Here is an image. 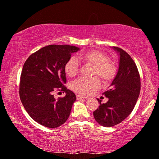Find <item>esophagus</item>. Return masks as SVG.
<instances>
[{
	"label": "esophagus",
	"mask_w": 159,
	"mask_h": 159,
	"mask_svg": "<svg viewBox=\"0 0 159 159\" xmlns=\"http://www.w3.org/2000/svg\"><path fill=\"white\" fill-rule=\"evenodd\" d=\"M76 98H77L78 100H79V99H83V98H86L87 97L84 96V95H82L77 94V95H76Z\"/></svg>",
	"instance_id": "34e87169"
}]
</instances>
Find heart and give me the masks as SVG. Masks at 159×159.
<instances>
[{"mask_svg":"<svg viewBox=\"0 0 159 159\" xmlns=\"http://www.w3.org/2000/svg\"><path fill=\"white\" fill-rule=\"evenodd\" d=\"M78 59L93 66L92 75H97L105 82H110L115 77L117 69L115 64L110 61L109 57L99 50H89L78 55ZM64 70L69 77H74L79 70V63L75 57H70L66 61ZM100 86V80L97 77H80L72 84V89L82 95H88Z\"/></svg>","mask_w":159,"mask_h":159,"instance_id":"obj_1","label":"heart"}]
</instances>
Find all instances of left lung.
Wrapping results in <instances>:
<instances>
[{
    "mask_svg": "<svg viewBox=\"0 0 159 159\" xmlns=\"http://www.w3.org/2000/svg\"><path fill=\"white\" fill-rule=\"evenodd\" d=\"M120 56L117 74L110 88L102 93L108 98L93 112L95 120L100 125L110 127L126 119L137 103L141 90L139 73L137 65L129 54L119 47H113Z\"/></svg>",
    "mask_w": 159,
    "mask_h": 159,
    "instance_id": "left-lung-1",
    "label": "left lung"
}]
</instances>
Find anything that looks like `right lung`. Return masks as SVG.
<instances>
[{
    "label": "right lung",
    "mask_w": 159,
    "mask_h": 159,
    "mask_svg": "<svg viewBox=\"0 0 159 159\" xmlns=\"http://www.w3.org/2000/svg\"><path fill=\"white\" fill-rule=\"evenodd\" d=\"M79 48L51 44L30 55L22 68L19 94L25 110L35 122L49 128L61 126L69 118L76 96L67 89L64 66L71 53ZM66 95L56 100L53 93Z\"/></svg>",
    "instance_id": "add662e5"
}]
</instances>
